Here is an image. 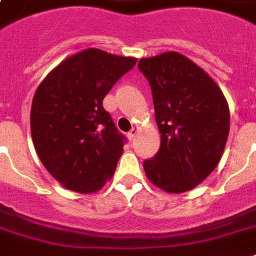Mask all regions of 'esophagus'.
Here are the masks:
<instances>
[{"label":"esophagus","mask_w":256,"mask_h":256,"mask_svg":"<svg viewBox=\"0 0 256 256\" xmlns=\"http://www.w3.org/2000/svg\"><path fill=\"white\" fill-rule=\"evenodd\" d=\"M136 134H138V128H136V126H134V128H132V132H128V138L130 140H134V138H136Z\"/></svg>","instance_id":"34e87169"}]
</instances>
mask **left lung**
<instances>
[{
  "label": "left lung",
  "instance_id": "1",
  "mask_svg": "<svg viewBox=\"0 0 256 256\" xmlns=\"http://www.w3.org/2000/svg\"><path fill=\"white\" fill-rule=\"evenodd\" d=\"M138 68L152 86L160 148L144 162L160 190L180 194L218 166L230 130V110L216 82L176 52L142 58Z\"/></svg>",
  "mask_w": 256,
  "mask_h": 256
}]
</instances>
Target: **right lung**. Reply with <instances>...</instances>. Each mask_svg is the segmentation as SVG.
<instances>
[{
  "label": "right lung",
  "instance_id": "obj_1",
  "mask_svg": "<svg viewBox=\"0 0 256 256\" xmlns=\"http://www.w3.org/2000/svg\"><path fill=\"white\" fill-rule=\"evenodd\" d=\"M136 64L134 57L90 48L64 60L36 90L30 112L34 148L68 190L92 194L112 179L124 136L102 100Z\"/></svg>",
  "mask_w": 256,
  "mask_h": 256
}]
</instances>
